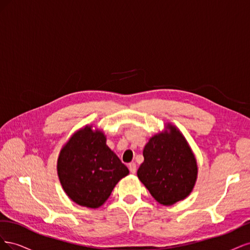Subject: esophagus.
Listing matches in <instances>:
<instances>
[{"instance_id":"obj_1","label":"esophagus","mask_w":250,"mask_h":250,"mask_svg":"<svg viewBox=\"0 0 250 250\" xmlns=\"http://www.w3.org/2000/svg\"><path fill=\"white\" fill-rule=\"evenodd\" d=\"M128 168H129V171L134 174L135 172H137V165H135L134 163H130L129 165H128Z\"/></svg>"}]
</instances>
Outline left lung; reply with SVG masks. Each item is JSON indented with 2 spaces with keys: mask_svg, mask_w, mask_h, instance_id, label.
I'll use <instances>...</instances> for the list:
<instances>
[{
  "mask_svg": "<svg viewBox=\"0 0 250 250\" xmlns=\"http://www.w3.org/2000/svg\"><path fill=\"white\" fill-rule=\"evenodd\" d=\"M138 177L152 197L172 206L190 195L197 179V163L185 137L175 126L166 125L146 144Z\"/></svg>",
  "mask_w": 250,
  "mask_h": 250,
  "instance_id": "1",
  "label": "left lung"
}]
</instances>
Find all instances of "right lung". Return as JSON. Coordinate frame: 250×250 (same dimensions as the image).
<instances>
[{
    "label": "right lung",
    "instance_id": "right-lung-1",
    "mask_svg": "<svg viewBox=\"0 0 250 250\" xmlns=\"http://www.w3.org/2000/svg\"><path fill=\"white\" fill-rule=\"evenodd\" d=\"M57 173L64 192L74 202L97 208L129 170L106 145L104 133L85 126L60 151Z\"/></svg>",
    "mask_w": 250,
    "mask_h": 250
}]
</instances>
